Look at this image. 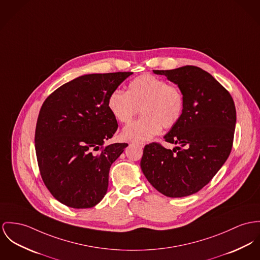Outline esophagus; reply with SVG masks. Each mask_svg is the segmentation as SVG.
I'll list each match as a JSON object with an SVG mask.
<instances>
[{
  "label": "esophagus",
  "instance_id": "34e87169",
  "mask_svg": "<svg viewBox=\"0 0 260 260\" xmlns=\"http://www.w3.org/2000/svg\"><path fill=\"white\" fill-rule=\"evenodd\" d=\"M133 143L138 145V146H140V148H142L144 146V142H138V141H136V142H133Z\"/></svg>",
  "mask_w": 260,
  "mask_h": 260
}]
</instances>
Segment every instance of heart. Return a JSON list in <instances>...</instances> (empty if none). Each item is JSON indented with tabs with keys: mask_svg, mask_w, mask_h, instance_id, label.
Segmentation results:
<instances>
[{
	"mask_svg": "<svg viewBox=\"0 0 260 260\" xmlns=\"http://www.w3.org/2000/svg\"><path fill=\"white\" fill-rule=\"evenodd\" d=\"M184 95L178 86L152 74H142L127 85L126 92L116 89L108 97L107 106L113 117L127 124L142 113L139 120L122 131V138L135 141L150 140L164 128L179 121L184 111Z\"/></svg>",
	"mask_w": 260,
	"mask_h": 260,
	"instance_id": "b5f03b06",
	"label": "heart"
}]
</instances>
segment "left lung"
Returning a JSON list of instances; mask_svg holds the SVG:
<instances>
[{
    "label": "left lung",
    "mask_w": 260,
    "mask_h": 260,
    "mask_svg": "<svg viewBox=\"0 0 260 260\" xmlns=\"http://www.w3.org/2000/svg\"><path fill=\"white\" fill-rule=\"evenodd\" d=\"M153 72L177 84L185 104L179 121L164 136L165 141L178 146L171 150L159 142L146 144L141 170L161 194L190 196L213 179L232 151L235 103L224 87L197 66Z\"/></svg>",
    "instance_id": "8db88e82"
}]
</instances>
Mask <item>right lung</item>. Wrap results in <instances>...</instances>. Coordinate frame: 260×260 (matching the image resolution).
<instances>
[{
  "instance_id": "right-lung-1",
  "label": "right lung",
  "mask_w": 260,
  "mask_h": 260,
  "mask_svg": "<svg viewBox=\"0 0 260 260\" xmlns=\"http://www.w3.org/2000/svg\"><path fill=\"white\" fill-rule=\"evenodd\" d=\"M132 74L83 75L60 86L40 108L35 136L40 175L67 207L92 208L107 193L111 165L127 146L104 145L119 126L107 101Z\"/></svg>"
}]
</instances>
